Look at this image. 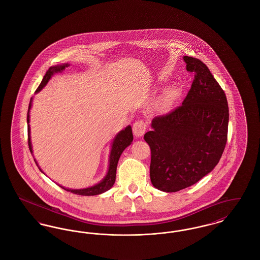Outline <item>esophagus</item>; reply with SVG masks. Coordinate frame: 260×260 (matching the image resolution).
Wrapping results in <instances>:
<instances>
[{
  "label": "esophagus",
  "instance_id": "1",
  "mask_svg": "<svg viewBox=\"0 0 260 260\" xmlns=\"http://www.w3.org/2000/svg\"><path fill=\"white\" fill-rule=\"evenodd\" d=\"M147 129V124L143 120H138L133 124V133L136 137H141L144 135Z\"/></svg>",
  "mask_w": 260,
  "mask_h": 260
}]
</instances>
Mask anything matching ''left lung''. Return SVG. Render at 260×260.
I'll use <instances>...</instances> for the list:
<instances>
[{"instance_id": "8db88e82", "label": "left lung", "mask_w": 260, "mask_h": 260, "mask_svg": "<svg viewBox=\"0 0 260 260\" xmlns=\"http://www.w3.org/2000/svg\"><path fill=\"white\" fill-rule=\"evenodd\" d=\"M194 73L186 98L170 112L155 116L144 139L150 148V181L160 191L183 190L217 165L227 143V98L205 63L185 55Z\"/></svg>"}]
</instances>
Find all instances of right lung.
<instances>
[{"mask_svg":"<svg viewBox=\"0 0 260 260\" xmlns=\"http://www.w3.org/2000/svg\"><path fill=\"white\" fill-rule=\"evenodd\" d=\"M69 66V63H67V64H62V66H56V67L50 68L49 70L46 72V74H45V76H44V78L42 80L41 84L37 88L36 92L41 91L42 89L46 86L47 83L49 82V80L51 79V77L55 73L62 72L66 69V68H68ZM30 109H31V101H30L29 107H28L27 123H29V110H30ZM132 141H133V133H132L131 126H127L124 130L120 131L115 136V138L113 139L112 146H111V150H110L109 171H108V174L106 175V177L104 178L99 184H96V185L93 186V187L86 188V189H80V190H71V189H67V188L61 187V186L60 187L62 189H64L66 191L73 192L75 194H80V196H96V194H100V193H103L105 191H109L110 188L113 186L114 182H115L116 167H117L119 157H120L121 153L123 152V150L132 143ZM28 146H29L30 152L32 153V146H31V141H30V127H29V124H28ZM35 162H36V160H35ZM36 164H37V162H36ZM39 169L41 170L40 167H39Z\"/></svg>","mask_w":260,"mask_h":260,"instance_id":"obj_1","label":"right lung"}]
</instances>
